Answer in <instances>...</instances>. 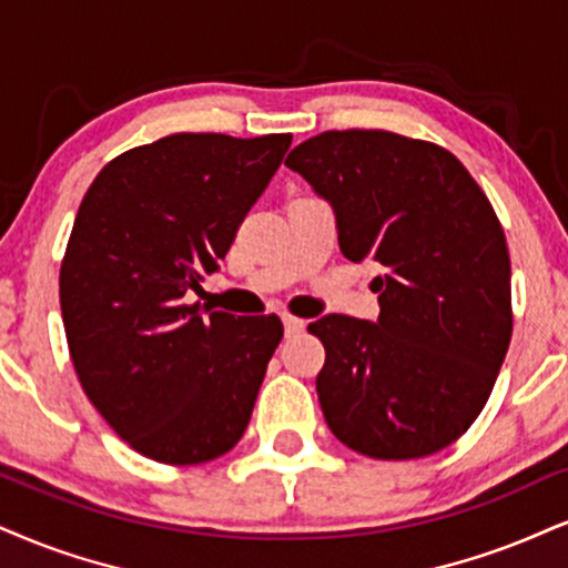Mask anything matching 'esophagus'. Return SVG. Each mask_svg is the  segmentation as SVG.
<instances>
[{"label":"esophagus","mask_w":568,"mask_h":568,"mask_svg":"<svg viewBox=\"0 0 568 568\" xmlns=\"http://www.w3.org/2000/svg\"><path fill=\"white\" fill-rule=\"evenodd\" d=\"M282 321H284V332L286 334H300L305 328V321L297 318V316H292V313H284Z\"/></svg>","instance_id":"34e87169"}]
</instances>
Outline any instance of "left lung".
I'll use <instances>...</instances> for the list:
<instances>
[{"instance_id": "obj_1", "label": "left lung", "mask_w": 568, "mask_h": 568, "mask_svg": "<svg viewBox=\"0 0 568 568\" xmlns=\"http://www.w3.org/2000/svg\"><path fill=\"white\" fill-rule=\"evenodd\" d=\"M334 205L347 261L379 263V321L326 316L316 389L334 437L376 460L453 445L489 400L514 332L493 202L445 146L382 129L324 131L286 158Z\"/></svg>"}]
</instances>
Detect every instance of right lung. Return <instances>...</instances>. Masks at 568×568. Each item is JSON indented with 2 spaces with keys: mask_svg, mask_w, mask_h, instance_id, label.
Segmentation results:
<instances>
[{
  "mask_svg": "<svg viewBox=\"0 0 568 568\" xmlns=\"http://www.w3.org/2000/svg\"><path fill=\"white\" fill-rule=\"evenodd\" d=\"M290 134H171L110 160L83 194L60 265L70 361L136 453L207 464L247 429L278 316L186 303L219 268Z\"/></svg>",
  "mask_w": 568,
  "mask_h": 568,
  "instance_id": "1",
  "label": "right lung"
}]
</instances>
